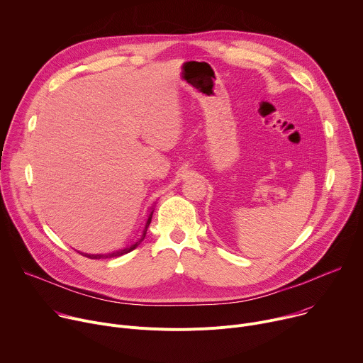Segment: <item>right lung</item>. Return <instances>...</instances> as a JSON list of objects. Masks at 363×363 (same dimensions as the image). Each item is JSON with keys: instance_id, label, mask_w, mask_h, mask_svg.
I'll return each instance as SVG.
<instances>
[{"instance_id": "1", "label": "right lung", "mask_w": 363, "mask_h": 363, "mask_svg": "<svg viewBox=\"0 0 363 363\" xmlns=\"http://www.w3.org/2000/svg\"><path fill=\"white\" fill-rule=\"evenodd\" d=\"M152 213H154V211L151 209L150 211V213H148V218H147V222H145V226H144V229H143V232H141V235H140V238L135 240L134 244H131L130 247H127V248H124V250H121V251H116V252H111V254H108V255H102V254H96V255H89V254H85V257H88V258H91V259H101V258H115V257H121V255H124V254H128V252H131V251H134L143 240H144V238H145V233H147V229H148V226H150V223H151V218H152ZM84 255V254H82Z\"/></svg>"}]
</instances>
